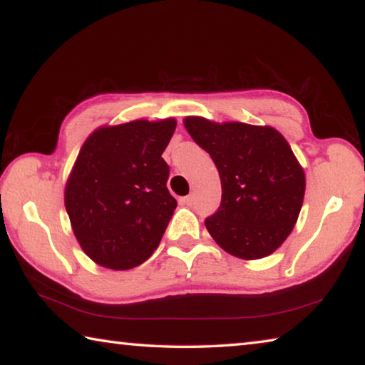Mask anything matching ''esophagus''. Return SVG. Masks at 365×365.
Returning <instances> with one entry per match:
<instances>
[{"label": "esophagus", "instance_id": "1", "mask_svg": "<svg viewBox=\"0 0 365 365\" xmlns=\"http://www.w3.org/2000/svg\"><path fill=\"white\" fill-rule=\"evenodd\" d=\"M193 201H195V196H193V195H188V196L182 197L183 205H191V202H193Z\"/></svg>", "mask_w": 365, "mask_h": 365}]
</instances>
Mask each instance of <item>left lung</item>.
Returning a JSON list of instances; mask_svg holds the SVG:
<instances>
[{
  "mask_svg": "<svg viewBox=\"0 0 365 365\" xmlns=\"http://www.w3.org/2000/svg\"><path fill=\"white\" fill-rule=\"evenodd\" d=\"M183 125L219 170L222 202L206 219L214 242L235 257L272 255L292 233L306 191L304 169L270 125L188 115Z\"/></svg>",
  "mask_w": 365,
  "mask_h": 365,
  "instance_id": "1",
  "label": "left lung"
}]
</instances>
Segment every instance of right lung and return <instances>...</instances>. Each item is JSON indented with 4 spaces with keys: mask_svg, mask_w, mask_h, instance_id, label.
Masks as SVG:
<instances>
[{
    "mask_svg": "<svg viewBox=\"0 0 365 365\" xmlns=\"http://www.w3.org/2000/svg\"><path fill=\"white\" fill-rule=\"evenodd\" d=\"M175 127L174 117L103 125L80 148L64 205L80 248L101 267L133 269L159 246L177 207L160 158Z\"/></svg>",
    "mask_w": 365,
    "mask_h": 365,
    "instance_id": "add662e5",
    "label": "right lung"
}]
</instances>
